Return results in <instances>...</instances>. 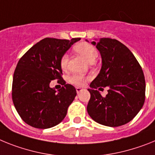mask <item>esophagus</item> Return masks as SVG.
I'll return each mask as SVG.
<instances>
[{
    "label": "esophagus",
    "instance_id": "obj_1",
    "mask_svg": "<svg viewBox=\"0 0 155 155\" xmlns=\"http://www.w3.org/2000/svg\"><path fill=\"white\" fill-rule=\"evenodd\" d=\"M76 92H77V94H79L80 91H83V88H81V87H76Z\"/></svg>",
    "mask_w": 155,
    "mask_h": 155
}]
</instances>
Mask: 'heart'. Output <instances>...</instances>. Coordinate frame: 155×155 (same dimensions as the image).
I'll return each mask as SVG.
<instances>
[{
	"mask_svg": "<svg viewBox=\"0 0 155 155\" xmlns=\"http://www.w3.org/2000/svg\"><path fill=\"white\" fill-rule=\"evenodd\" d=\"M73 49L76 51L77 53L82 55L84 58L87 60L88 62L93 63L96 58L97 57V51L96 48L93 46L92 44H89L87 42H79L78 44H75L73 47ZM68 56L67 54H64L60 59V66L61 69L65 70L68 66ZM68 81L70 83L73 85L77 86V87H82L85 84L86 78L81 75H73L70 76L68 79Z\"/></svg>",
	"mask_w": 155,
	"mask_h": 155,
	"instance_id": "obj_1",
	"label": "heart"
}]
</instances>
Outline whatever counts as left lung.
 Segmentation results:
<instances>
[{"instance_id": "left-lung-1", "label": "left lung", "mask_w": 155, "mask_h": 155, "mask_svg": "<svg viewBox=\"0 0 155 155\" xmlns=\"http://www.w3.org/2000/svg\"><path fill=\"white\" fill-rule=\"evenodd\" d=\"M92 44L100 51L102 67L88 90L91 99L87 112L104 126L126 124L144 104L146 84L142 68L130 50L115 39L101 38L97 44ZM106 86L109 93L102 97L96 89Z\"/></svg>"}]
</instances>
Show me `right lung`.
Segmentation results:
<instances>
[{
  "mask_svg": "<svg viewBox=\"0 0 155 155\" xmlns=\"http://www.w3.org/2000/svg\"><path fill=\"white\" fill-rule=\"evenodd\" d=\"M79 40L44 38L19 59L13 76L12 101L21 119L29 126L48 129L66 115L76 91L63 79L60 59ZM54 79L63 85L58 92L49 87Z\"/></svg>",
  "mask_w": 155,
  "mask_h": 155,
  "instance_id": "add662e5",
  "label": "right lung"
}]
</instances>
